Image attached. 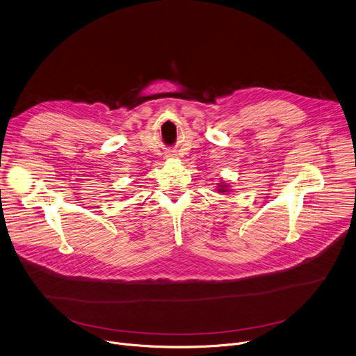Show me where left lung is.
<instances>
[{
    "label": "left lung",
    "instance_id": "obj_1",
    "mask_svg": "<svg viewBox=\"0 0 356 356\" xmlns=\"http://www.w3.org/2000/svg\"><path fill=\"white\" fill-rule=\"evenodd\" d=\"M217 191L218 193H225V195H227V193L230 191V186H229V183H224V181H221V183H217Z\"/></svg>",
    "mask_w": 356,
    "mask_h": 356
}]
</instances>
